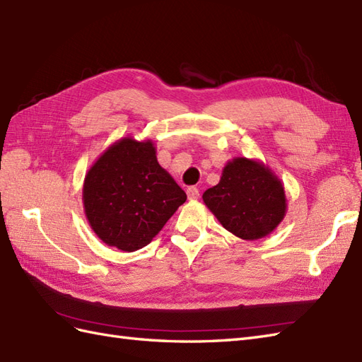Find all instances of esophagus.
Masks as SVG:
<instances>
[{
    "instance_id": "1",
    "label": "esophagus",
    "mask_w": 362,
    "mask_h": 362,
    "mask_svg": "<svg viewBox=\"0 0 362 362\" xmlns=\"http://www.w3.org/2000/svg\"><path fill=\"white\" fill-rule=\"evenodd\" d=\"M187 197H189V199H198L199 198V190L197 187H189L187 189Z\"/></svg>"
}]
</instances>
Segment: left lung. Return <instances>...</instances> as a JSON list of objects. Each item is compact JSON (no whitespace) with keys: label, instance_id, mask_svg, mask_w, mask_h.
<instances>
[{"label":"left lung","instance_id":"1","mask_svg":"<svg viewBox=\"0 0 362 362\" xmlns=\"http://www.w3.org/2000/svg\"><path fill=\"white\" fill-rule=\"evenodd\" d=\"M202 201L226 230L247 241L270 235L287 211L284 186L275 172L244 156L224 165L221 180L204 192Z\"/></svg>","mask_w":362,"mask_h":362}]
</instances>
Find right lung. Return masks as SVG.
Masks as SVG:
<instances>
[{"label": "right lung", "instance_id": "1", "mask_svg": "<svg viewBox=\"0 0 362 362\" xmlns=\"http://www.w3.org/2000/svg\"><path fill=\"white\" fill-rule=\"evenodd\" d=\"M187 199L156 160L152 139L124 136L86 173L83 204L100 240L122 252L143 249Z\"/></svg>", "mask_w": 362, "mask_h": 362}]
</instances>
